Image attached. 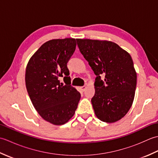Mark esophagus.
Masks as SVG:
<instances>
[{
	"label": "esophagus",
	"mask_w": 158,
	"mask_h": 158,
	"mask_svg": "<svg viewBox=\"0 0 158 158\" xmlns=\"http://www.w3.org/2000/svg\"><path fill=\"white\" fill-rule=\"evenodd\" d=\"M81 89H82V91H83V92H84L85 90V89H86V86H85V85H83V86H81Z\"/></svg>",
	"instance_id": "1"
}]
</instances>
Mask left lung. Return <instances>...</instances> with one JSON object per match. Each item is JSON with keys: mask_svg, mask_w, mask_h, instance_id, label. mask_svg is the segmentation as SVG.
Returning a JSON list of instances; mask_svg holds the SVG:
<instances>
[{"mask_svg": "<svg viewBox=\"0 0 158 158\" xmlns=\"http://www.w3.org/2000/svg\"><path fill=\"white\" fill-rule=\"evenodd\" d=\"M76 40L80 52L97 76L91 100L96 115L102 122H115L128 112L135 98L136 73L132 59L115 43Z\"/></svg>", "mask_w": 158, "mask_h": 158, "instance_id": "1", "label": "left lung"}]
</instances>
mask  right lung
I'll return each mask as SVG.
<instances>
[{
	"instance_id": "1",
	"label": "right lung",
	"mask_w": 158,
	"mask_h": 158,
	"mask_svg": "<svg viewBox=\"0 0 158 158\" xmlns=\"http://www.w3.org/2000/svg\"><path fill=\"white\" fill-rule=\"evenodd\" d=\"M76 45L72 38L46 42L26 67V86L32 105L43 119L54 125H62L71 118L81 98L70 85L67 67ZM61 77L65 85L60 82Z\"/></svg>"
}]
</instances>
